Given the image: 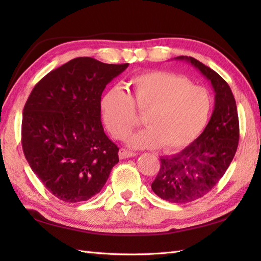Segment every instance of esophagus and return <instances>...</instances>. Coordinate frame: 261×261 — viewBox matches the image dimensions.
<instances>
[{
  "mask_svg": "<svg viewBox=\"0 0 261 261\" xmlns=\"http://www.w3.org/2000/svg\"><path fill=\"white\" fill-rule=\"evenodd\" d=\"M136 156V152L134 151H130V150H126L124 148H121L119 150V157L120 159H126V158H130V157H135Z\"/></svg>",
  "mask_w": 261,
  "mask_h": 261,
  "instance_id": "34e87169",
  "label": "esophagus"
}]
</instances>
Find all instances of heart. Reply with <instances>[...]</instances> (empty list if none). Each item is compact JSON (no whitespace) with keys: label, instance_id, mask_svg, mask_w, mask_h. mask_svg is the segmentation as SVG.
Instances as JSON below:
<instances>
[{"label":"heart","instance_id":"b5f03b06","mask_svg":"<svg viewBox=\"0 0 261 261\" xmlns=\"http://www.w3.org/2000/svg\"><path fill=\"white\" fill-rule=\"evenodd\" d=\"M131 95L115 86L104 94L101 110L113 137L122 139L145 116L147 129L129 138L134 148L176 152L195 141L206 126L212 98L203 86L181 75L150 70L132 77Z\"/></svg>","mask_w":261,"mask_h":261}]
</instances>
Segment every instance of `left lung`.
<instances>
[{
	"label": "left lung",
	"mask_w": 261,
	"mask_h": 261,
	"mask_svg": "<svg viewBox=\"0 0 261 261\" xmlns=\"http://www.w3.org/2000/svg\"><path fill=\"white\" fill-rule=\"evenodd\" d=\"M176 59L191 63L215 92L213 113L201 136L179 153L160 158L151 184L153 193L165 201L188 203L207 194L225 174L239 143V118L233 94L222 77L193 57Z\"/></svg>",
	"instance_id": "8db88e82"
}]
</instances>
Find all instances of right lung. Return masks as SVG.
I'll list each match as a JSON object with an SVG mask.
<instances>
[{"label": "right lung", "instance_id": "add662e5", "mask_svg": "<svg viewBox=\"0 0 261 261\" xmlns=\"http://www.w3.org/2000/svg\"><path fill=\"white\" fill-rule=\"evenodd\" d=\"M129 64L91 57L69 60L39 81L22 114L28 164L54 196L67 203L99 193L119 163V148L104 134L101 96Z\"/></svg>", "mask_w": 261, "mask_h": 261}]
</instances>
